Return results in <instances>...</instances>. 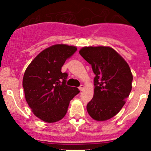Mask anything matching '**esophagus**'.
<instances>
[{"instance_id":"1","label":"esophagus","mask_w":151,"mask_h":151,"mask_svg":"<svg viewBox=\"0 0 151 151\" xmlns=\"http://www.w3.org/2000/svg\"><path fill=\"white\" fill-rule=\"evenodd\" d=\"M79 88V90L80 91H83V89H84V85H81L79 86V88Z\"/></svg>"}]
</instances>
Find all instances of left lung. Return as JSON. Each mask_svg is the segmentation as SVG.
<instances>
[{
  "label": "left lung",
  "mask_w": 151,
  "mask_h": 151,
  "mask_svg": "<svg viewBox=\"0 0 151 151\" xmlns=\"http://www.w3.org/2000/svg\"><path fill=\"white\" fill-rule=\"evenodd\" d=\"M79 54L95 74L88 113L94 120L110 119L120 111L132 91L133 76L129 64L110 47H85Z\"/></svg>",
  "instance_id": "obj_1"
}]
</instances>
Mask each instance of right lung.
Segmentation results:
<instances>
[{
  "mask_svg": "<svg viewBox=\"0 0 151 151\" xmlns=\"http://www.w3.org/2000/svg\"><path fill=\"white\" fill-rule=\"evenodd\" d=\"M76 47L54 45L41 51L29 64L22 79L25 97L36 116L54 122L65 116L69 102L79 93L66 85L68 74L61 68L76 51Z\"/></svg>",
  "mask_w": 151,
  "mask_h": 151,
  "instance_id": "add662e5",
  "label": "right lung"
}]
</instances>
